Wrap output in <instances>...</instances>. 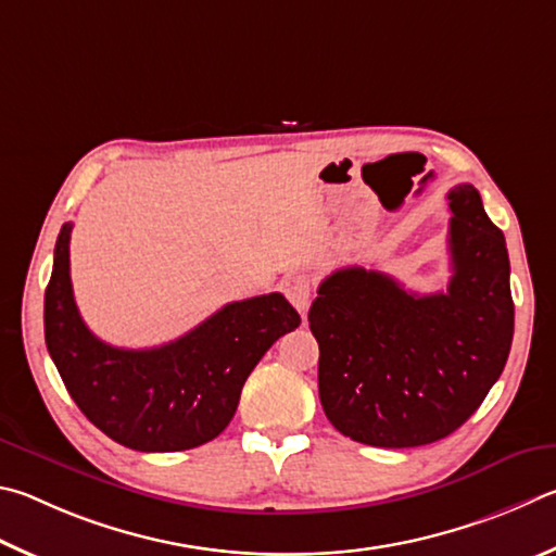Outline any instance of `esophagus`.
Wrapping results in <instances>:
<instances>
[{
    "instance_id": "34e87169",
    "label": "esophagus",
    "mask_w": 556,
    "mask_h": 556,
    "mask_svg": "<svg viewBox=\"0 0 556 556\" xmlns=\"http://www.w3.org/2000/svg\"><path fill=\"white\" fill-rule=\"evenodd\" d=\"M280 288H283L286 298L293 303L298 313L305 315L309 307V298H313V278H309L305 270L288 273V276L283 278V283H280Z\"/></svg>"
}]
</instances>
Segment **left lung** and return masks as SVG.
<instances>
[{
  "mask_svg": "<svg viewBox=\"0 0 556 556\" xmlns=\"http://www.w3.org/2000/svg\"><path fill=\"white\" fill-rule=\"evenodd\" d=\"M452 280L417 295L362 266L323 280L309 307L319 401L354 442L405 450L444 440L479 410L508 362L515 327L503 231L469 182L446 194Z\"/></svg>",
  "mask_w": 556,
  "mask_h": 556,
  "instance_id": "obj_1",
  "label": "left lung"
}]
</instances>
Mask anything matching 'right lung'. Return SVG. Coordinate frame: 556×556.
I'll use <instances>...</instances> for the list:
<instances>
[{"instance_id": "obj_1", "label": "right lung", "mask_w": 556, "mask_h": 556, "mask_svg": "<svg viewBox=\"0 0 556 556\" xmlns=\"http://www.w3.org/2000/svg\"><path fill=\"white\" fill-rule=\"evenodd\" d=\"M71 231L55 241L46 288V346L67 393L94 427L136 452H182L224 432L261 356L300 325L280 293L224 305L192 332L153 349H116L77 313Z\"/></svg>"}]
</instances>
